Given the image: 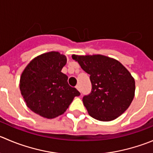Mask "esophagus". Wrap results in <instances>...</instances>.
I'll list each match as a JSON object with an SVG mask.
<instances>
[{
    "label": "esophagus",
    "instance_id": "1",
    "mask_svg": "<svg viewBox=\"0 0 153 153\" xmlns=\"http://www.w3.org/2000/svg\"><path fill=\"white\" fill-rule=\"evenodd\" d=\"M76 87V89L78 90V91H80V86L79 85H76V87Z\"/></svg>",
    "mask_w": 153,
    "mask_h": 153
}]
</instances>
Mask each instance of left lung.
<instances>
[{"instance_id": "1", "label": "left lung", "mask_w": 153, "mask_h": 153, "mask_svg": "<svg viewBox=\"0 0 153 153\" xmlns=\"http://www.w3.org/2000/svg\"><path fill=\"white\" fill-rule=\"evenodd\" d=\"M81 69L90 75L92 91L83 98L88 114L94 119L108 122L119 117L131 105L135 81L117 60L102 54H72Z\"/></svg>"}]
</instances>
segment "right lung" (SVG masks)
Here are the masks:
<instances>
[{"label": "right lung", "mask_w": 153, "mask_h": 153, "mask_svg": "<svg viewBox=\"0 0 153 153\" xmlns=\"http://www.w3.org/2000/svg\"><path fill=\"white\" fill-rule=\"evenodd\" d=\"M67 59L58 51L34 57L22 72L19 88L26 105L39 116L53 119L63 114L80 93L61 72Z\"/></svg>", "instance_id": "obj_1"}]
</instances>
